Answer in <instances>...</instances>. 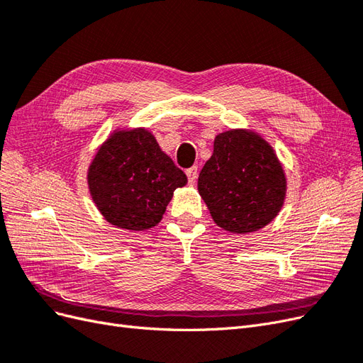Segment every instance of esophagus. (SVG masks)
<instances>
[{"instance_id":"obj_1","label":"esophagus","mask_w":363,"mask_h":363,"mask_svg":"<svg viewBox=\"0 0 363 363\" xmlns=\"http://www.w3.org/2000/svg\"><path fill=\"white\" fill-rule=\"evenodd\" d=\"M186 175H188L189 184H195L196 175H199V169H196V167H192V168H189V169H186Z\"/></svg>"}]
</instances>
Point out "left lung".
<instances>
[{
  "mask_svg": "<svg viewBox=\"0 0 363 363\" xmlns=\"http://www.w3.org/2000/svg\"><path fill=\"white\" fill-rule=\"evenodd\" d=\"M286 189L276 150L257 131L230 128L215 136L199 194L218 227L239 235L257 232L280 213Z\"/></svg>",
  "mask_w": 363,
  "mask_h": 363,
  "instance_id": "obj_1",
  "label": "left lung"
}]
</instances>
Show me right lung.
<instances>
[{"mask_svg": "<svg viewBox=\"0 0 363 363\" xmlns=\"http://www.w3.org/2000/svg\"><path fill=\"white\" fill-rule=\"evenodd\" d=\"M92 201L108 224L142 232L160 223L184 172L145 127H118L96 148L87 167Z\"/></svg>", "mask_w": 363, "mask_h": 363, "instance_id": "right-lung-1", "label": "right lung"}]
</instances>
